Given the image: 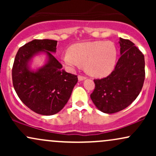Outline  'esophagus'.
<instances>
[{
	"label": "esophagus",
	"mask_w": 156,
	"mask_h": 156,
	"mask_svg": "<svg viewBox=\"0 0 156 156\" xmlns=\"http://www.w3.org/2000/svg\"><path fill=\"white\" fill-rule=\"evenodd\" d=\"M86 78H86L85 76H78V80H79V81H82V80H85Z\"/></svg>",
	"instance_id": "1"
}]
</instances>
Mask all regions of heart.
Instances as JSON below:
<instances>
[{"label": "heart", "mask_w": 156, "mask_h": 156, "mask_svg": "<svg viewBox=\"0 0 156 156\" xmlns=\"http://www.w3.org/2000/svg\"><path fill=\"white\" fill-rule=\"evenodd\" d=\"M118 52L115 44L109 41H93L75 44L62 56V63L73 70L80 65L90 76L104 78L114 71Z\"/></svg>", "instance_id": "heart-1"}]
</instances>
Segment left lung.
Instances as JSON below:
<instances>
[{"instance_id": "left-lung-1", "label": "left lung", "mask_w": 156, "mask_h": 156, "mask_svg": "<svg viewBox=\"0 0 156 156\" xmlns=\"http://www.w3.org/2000/svg\"><path fill=\"white\" fill-rule=\"evenodd\" d=\"M120 58L108 77L94 80L95 88L90 98L98 110L113 114L135 101L144 84V56L131 41L119 38Z\"/></svg>"}]
</instances>
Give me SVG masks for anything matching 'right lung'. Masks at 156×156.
I'll list each match as a JSON object with an SVG mask.
<instances>
[{
	"label": "right lung",
	"mask_w": 156,
	"mask_h": 156,
	"mask_svg": "<svg viewBox=\"0 0 156 156\" xmlns=\"http://www.w3.org/2000/svg\"><path fill=\"white\" fill-rule=\"evenodd\" d=\"M57 41L34 39L17 51L13 68L12 81L17 96L31 110L42 115H53L67 104L78 82L77 76L62 69L53 55ZM45 54L42 66L32 69L33 58Z\"/></svg>",
	"instance_id": "add662e5"
}]
</instances>
